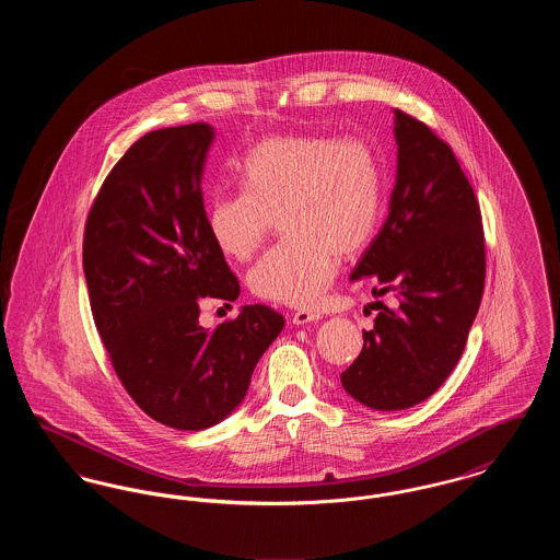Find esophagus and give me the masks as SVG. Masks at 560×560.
<instances>
[{
  "label": "esophagus",
  "instance_id": "1",
  "mask_svg": "<svg viewBox=\"0 0 560 560\" xmlns=\"http://www.w3.org/2000/svg\"><path fill=\"white\" fill-rule=\"evenodd\" d=\"M319 319V313H313V311H298L292 317V323L293 325H308V323H317Z\"/></svg>",
  "mask_w": 560,
  "mask_h": 560
}]
</instances>
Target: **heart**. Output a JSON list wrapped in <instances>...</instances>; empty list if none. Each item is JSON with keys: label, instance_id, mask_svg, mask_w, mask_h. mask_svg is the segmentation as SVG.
<instances>
[{"label": "heart", "instance_id": "obj_1", "mask_svg": "<svg viewBox=\"0 0 560 560\" xmlns=\"http://www.w3.org/2000/svg\"><path fill=\"white\" fill-rule=\"evenodd\" d=\"M241 195H220L208 231L231 260H249L281 215L285 243L249 270L258 298L295 308L319 302L338 260L359 254L380 218V163L361 138L283 133L260 140L240 163Z\"/></svg>", "mask_w": 560, "mask_h": 560}]
</instances>
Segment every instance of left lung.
<instances>
[{
  "label": "left lung",
  "instance_id": "left-lung-1",
  "mask_svg": "<svg viewBox=\"0 0 560 560\" xmlns=\"http://www.w3.org/2000/svg\"><path fill=\"white\" fill-rule=\"evenodd\" d=\"M395 115L397 174L388 218L352 270L373 295L390 293L363 350L340 375L348 395L377 411L409 409L450 377L479 313L485 240L479 203L450 144Z\"/></svg>",
  "mask_w": 560,
  "mask_h": 560
}]
</instances>
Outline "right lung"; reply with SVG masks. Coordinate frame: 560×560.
<instances>
[{"label":"right lung","mask_w":560,"mask_h":560,"mask_svg":"<svg viewBox=\"0 0 560 560\" xmlns=\"http://www.w3.org/2000/svg\"><path fill=\"white\" fill-rule=\"evenodd\" d=\"M213 138L199 121L136 140L110 170L83 237L90 306L110 363L138 407L176 430L226 420L285 325L260 304L215 329L199 325L201 298H240L201 192Z\"/></svg>","instance_id":"right-lung-1"}]
</instances>
